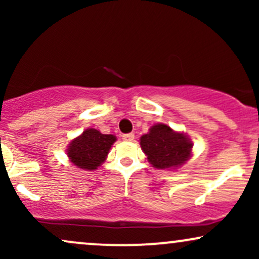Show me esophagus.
<instances>
[{"mask_svg":"<svg viewBox=\"0 0 259 259\" xmlns=\"http://www.w3.org/2000/svg\"><path fill=\"white\" fill-rule=\"evenodd\" d=\"M121 138H123V140H125V141H133L134 138H135V135H134L133 133H130V134H124V135L121 136Z\"/></svg>","mask_w":259,"mask_h":259,"instance_id":"esophagus-1","label":"esophagus"}]
</instances>
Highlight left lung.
I'll use <instances>...</instances> for the list:
<instances>
[{
  "mask_svg": "<svg viewBox=\"0 0 259 259\" xmlns=\"http://www.w3.org/2000/svg\"><path fill=\"white\" fill-rule=\"evenodd\" d=\"M148 162L157 169H175L191 156L192 142L185 134L177 133L167 124L151 126L150 133L140 139Z\"/></svg>",
  "mask_w": 259,
  "mask_h": 259,
  "instance_id": "obj_1",
  "label": "left lung"
}]
</instances>
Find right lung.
I'll list each match as a JSON object with an SVG mask.
<instances>
[{
	"instance_id": "add662e5",
	"label": "right lung",
	"mask_w": 259,
	"mask_h": 259,
	"mask_svg": "<svg viewBox=\"0 0 259 259\" xmlns=\"http://www.w3.org/2000/svg\"><path fill=\"white\" fill-rule=\"evenodd\" d=\"M114 135L101 134L96 129H86L69 144L67 154L75 167L95 170L106 160L109 148L114 144Z\"/></svg>"
}]
</instances>
